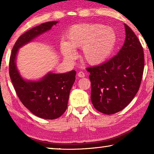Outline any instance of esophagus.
<instances>
[{"instance_id":"34e87169","label":"esophagus","mask_w":154,"mask_h":154,"mask_svg":"<svg viewBox=\"0 0 154 154\" xmlns=\"http://www.w3.org/2000/svg\"><path fill=\"white\" fill-rule=\"evenodd\" d=\"M85 73H83V71H80V72L78 73V76L80 78H83L85 77Z\"/></svg>"}]
</instances>
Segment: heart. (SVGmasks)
<instances>
[{
  "instance_id": "heart-1",
  "label": "heart",
  "mask_w": 154,
  "mask_h": 154,
  "mask_svg": "<svg viewBox=\"0 0 154 154\" xmlns=\"http://www.w3.org/2000/svg\"><path fill=\"white\" fill-rule=\"evenodd\" d=\"M66 41L60 43L65 59L74 57L73 49L81 48V57L88 64L96 66L106 62L114 52L117 34L110 26L98 23H82L71 26L67 31Z\"/></svg>"
}]
</instances>
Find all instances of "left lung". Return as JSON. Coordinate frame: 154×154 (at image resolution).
Segmentation results:
<instances>
[{
    "label": "left lung",
    "mask_w": 154,
    "mask_h": 154,
    "mask_svg": "<svg viewBox=\"0 0 154 154\" xmlns=\"http://www.w3.org/2000/svg\"><path fill=\"white\" fill-rule=\"evenodd\" d=\"M125 40L116 55L99 66L87 68L91 101L97 110L110 115L123 110L140 88L144 67L143 48L127 24Z\"/></svg>",
    "instance_id": "8db88e82"
}]
</instances>
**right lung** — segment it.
I'll return each instance as SVG.
<instances>
[{
    "mask_svg": "<svg viewBox=\"0 0 154 154\" xmlns=\"http://www.w3.org/2000/svg\"><path fill=\"white\" fill-rule=\"evenodd\" d=\"M57 23V21L43 23L22 34L14 44L10 59V77L18 97L31 113L43 119H57L65 112L70 90L75 82V71L49 72L38 81H27L19 72L16 58L19 48L50 31Z\"/></svg>",
    "mask_w": 154,
    "mask_h": 154,
    "instance_id": "add662e5",
    "label": "right lung"
}]
</instances>
